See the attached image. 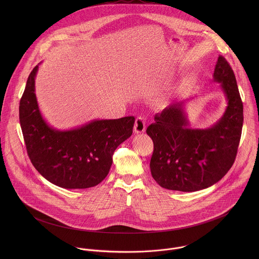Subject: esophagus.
Here are the masks:
<instances>
[{
    "label": "esophagus",
    "mask_w": 259,
    "mask_h": 259,
    "mask_svg": "<svg viewBox=\"0 0 259 259\" xmlns=\"http://www.w3.org/2000/svg\"><path fill=\"white\" fill-rule=\"evenodd\" d=\"M146 120L144 117L142 116H139L137 119H136V122H135V126H134V131L136 134H143L146 132Z\"/></svg>",
    "instance_id": "esophagus-1"
}]
</instances>
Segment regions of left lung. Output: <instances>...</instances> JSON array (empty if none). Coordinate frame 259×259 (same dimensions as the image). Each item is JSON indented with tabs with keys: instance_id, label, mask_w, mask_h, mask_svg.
I'll return each instance as SVG.
<instances>
[{
	"instance_id": "obj_1",
	"label": "left lung",
	"mask_w": 259,
	"mask_h": 259,
	"mask_svg": "<svg viewBox=\"0 0 259 259\" xmlns=\"http://www.w3.org/2000/svg\"><path fill=\"white\" fill-rule=\"evenodd\" d=\"M213 81L221 83L227 103L214 124L207 128L189 127L184 100L155 113V122L147 128L153 142L151 176L163 188L185 192L207 188L220 182L234 162L243 106L234 73L222 56L214 68Z\"/></svg>"
}]
</instances>
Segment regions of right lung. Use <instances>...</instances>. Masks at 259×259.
Wrapping results in <instances>:
<instances>
[{"mask_svg":"<svg viewBox=\"0 0 259 259\" xmlns=\"http://www.w3.org/2000/svg\"><path fill=\"white\" fill-rule=\"evenodd\" d=\"M38 65L28 77L19 109L29 157L53 185L67 189L96 186L108 176L115 148L132 136L135 117L94 119L71 130L51 126L37 105Z\"/></svg>","mask_w":259,"mask_h":259,"instance_id":"add662e5","label":"right lung"}]
</instances>
